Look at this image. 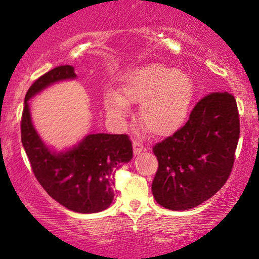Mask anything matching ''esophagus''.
Wrapping results in <instances>:
<instances>
[{
    "mask_svg": "<svg viewBox=\"0 0 259 259\" xmlns=\"http://www.w3.org/2000/svg\"><path fill=\"white\" fill-rule=\"evenodd\" d=\"M145 151H146V147H145L143 144H140L139 141H133V152H134V154L139 155V154H141Z\"/></svg>",
    "mask_w": 259,
    "mask_h": 259,
    "instance_id": "1",
    "label": "esophagus"
}]
</instances>
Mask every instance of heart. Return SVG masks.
Segmentation results:
<instances>
[{"instance_id": "heart-1", "label": "heart", "mask_w": 259, "mask_h": 259, "mask_svg": "<svg viewBox=\"0 0 259 259\" xmlns=\"http://www.w3.org/2000/svg\"><path fill=\"white\" fill-rule=\"evenodd\" d=\"M122 95L107 91L104 106L108 114L121 119L130 112V102L141 104L144 125L155 136L176 132L186 121L192 105L194 86L186 73L151 63L125 77Z\"/></svg>"}]
</instances>
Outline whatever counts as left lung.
Returning a JSON list of instances; mask_svg holds the SVG:
<instances>
[{
    "mask_svg": "<svg viewBox=\"0 0 259 259\" xmlns=\"http://www.w3.org/2000/svg\"><path fill=\"white\" fill-rule=\"evenodd\" d=\"M237 102L228 92L198 101L182 128L153 147L158 171L154 199L173 211L190 210L224 186L239 139Z\"/></svg>",
    "mask_w": 259,
    "mask_h": 259,
    "instance_id": "obj_1",
    "label": "left lung"
}]
</instances>
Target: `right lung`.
I'll return each instance as SVG.
<instances>
[{
	"label": "right lung",
	"mask_w": 259,
	"mask_h": 259,
	"mask_svg": "<svg viewBox=\"0 0 259 259\" xmlns=\"http://www.w3.org/2000/svg\"><path fill=\"white\" fill-rule=\"evenodd\" d=\"M74 79V67L66 65L49 70L31 84L24 98L21 140L37 182L53 199L70 211L95 213L111 205L116 168L133 157L128 136L91 132L75 146L56 152L35 130L28 102L51 84Z\"/></svg>",
	"instance_id": "add662e5"
}]
</instances>
